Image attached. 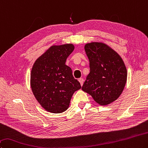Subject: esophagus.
I'll return each instance as SVG.
<instances>
[{"label":"esophagus","mask_w":148,"mask_h":148,"mask_svg":"<svg viewBox=\"0 0 148 148\" xmlns=\"http://www.w3.org/2000/svg\"><path fill=\"white\" fill-rule=\"evenodd\" d=\"M78 81L80 83V84H81V85H83V82H84V80H83V78H79V79H78Z\"/></svg>","instance_id":"esophagus-1"}]
</instances>
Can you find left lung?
Here are the masks:
<instances>
[{
  "label": "left lung",
  "instance_id": "1",
  "mask_svg": "<svg viewBox=\"0 0 148 148\" xmlns=\"http://www.w3.org/2000/svg\"><path fill=\"white\" fill-rule=\"evenodd\" d=\"M90 73L82 90L101 106L115 101L122 94L127 81V69L122 59L112 48L101 42L86 44Z\"/></svg>",
  "mask_w": 148,
  "mask_h": 148
}]
</instances>
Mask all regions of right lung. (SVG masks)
Here are the masks:
<instances>
[{
    "mask_svg": "<svg viewBox=\"0 0 148 148\" xmlns=\"http://www.w3.org/2000/svg\"><path fill=\"white\" fill-rule=\"evenodd\" d=\"M74 49L72 44L51 47L32 67V92L41 106L53 113L66 111L73 94L82 87L73 77L72 69L65 65Z\"/></svg>",
    "mask_w": 148,
    "mask_h": 148,
    "instance_id": "obj_1",
    "label": "right lung"
}]
</instances>
